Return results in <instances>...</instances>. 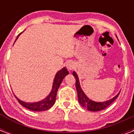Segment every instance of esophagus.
<instances>
[{
  "instance_id": "1",
  "label": "esophagus",
  "mask_w": 134,
  "mask_h": 134,
  "mask_svg": "<svg viewBox=\"0 0 134 134\" xmlns=\"http://www.w3.org/2000/svg\"><path fill=\"white\" fill-rule=\"evenodd\" d=\"M66 67H67V68L68 70H70V71H71V70H72V69L74 68V67H75V65H74V63L73 62L69 61V62H68V63H67Z\"/></svg>"
}]
</instances>
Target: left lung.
Masks as SVG:
<instances>
[{"instance_id": "8db88e82", "label": "left lung", "mask_w": 134, "mask_h": 134, "mask_svg": "<svg viewBox=\"0 0 134 134\" xmlns=\"http://www.w3.org/2000/svg\"><path fill=\"white\" fill-rule=\"evenodd\" d=\"M74 76L76 79V88L77 90L78 94V99H79V102L81 104V106L83 108H86L87 110H91V111H99V110H104L106 107H108L109 105L112 104L113 102H114L115 100L119 96L120 93L117 94L115 97H113L111 99L106 101L104 102H95L92 101V100L89 99L86 95L84 94L83 90L81 88L79 84V78L75 71L73 72Z\"/></svg>"}]
</instances>
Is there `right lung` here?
<instances>
[{"instance_id": "right-lung-1", "label": "right lung", "mask_w": 134, "mask_h": 134, "mask_svg": "<svg viewBox=\"0 0 134 134\" xmlns=\"http://www.w3.org/2000/svg\"><path fill=\"white\" fill-rule=\"evenodd\" d=\"M19 36V35H18ZM17 39V38H16ZM69 74V71H67V69L64 67L63 69L58 72L56 75L55 76L54 81H53V84L52 90L51 92V93L48 94V96L46 99H44L42 101L39 102H35V103H26L19 100L18 98L16 99L21 106H23L25 108H28L30 110L33 111H44L46 110L51 108L55 102V98H56V94L58 90L59 86L60 85L61 82L63 80L65 76Z\"/></svg>"}]
</instances>
